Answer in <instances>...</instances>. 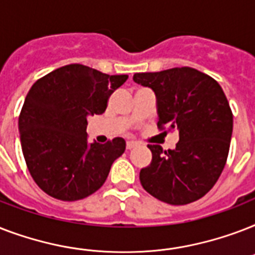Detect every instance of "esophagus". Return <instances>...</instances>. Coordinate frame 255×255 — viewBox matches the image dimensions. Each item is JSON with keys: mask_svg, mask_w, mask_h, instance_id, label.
<instances>
[{"mask_svg": "<svg viewBox=\"0 0 255 255\" xmlns=\"http://www.w3.org/2000/svg\"><path fill=\"white\" fill-rule=\"evenodd\" d=\"M135 147H137V143H136V141H132V140L127 141V149H132V148Z\"/></svg>", "mask_w": 255, "mask_h": 255, "instance_id": "34e87169", "label": "esophagus"}]
</instances>
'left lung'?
Masks as SVG:
<instances>
[{"label":"left lung","mask_w":255,"mask_h":255,"mask_svg":"<svg viewBox=\"0 0 255 255\" xmlns=\"http://www.w3.org/2000/svg\"><path fill=\"white\" fill-rule=\"evenodd\" d=\"M133 81L155 91L160 131L177 129L180 136L174 149L148 144L152 161L140 170L141 185L170 205L197 201L217 182L229 155L233 114L221 86L192 67L136 73Z\"/></svg>","instance_id":"8db88e82"}]
</instances>
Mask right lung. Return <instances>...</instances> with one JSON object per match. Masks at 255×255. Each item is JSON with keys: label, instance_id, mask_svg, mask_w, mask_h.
I'll list each match as a JSON object with an SVG mask.
<instances>
[{"label": "right lung", "instance_id": "add662e5", "mask_svg": "<svg viewBox=\"0 0 255 255\" xmlns=\"http://www.w3.org/2000/svg\"><path fill=\"white\" fill-rule=\"evenodd\" d=\"M127 79L74 63L31 86L18 128L27 169L45 193L78 201L103 185L112 163L126 151V141L115 137L106 144L90 143L87 116L103 114L112 92Z\"/></svg>", "mask_w": 255, "mask_h": 255}]
</instances>
